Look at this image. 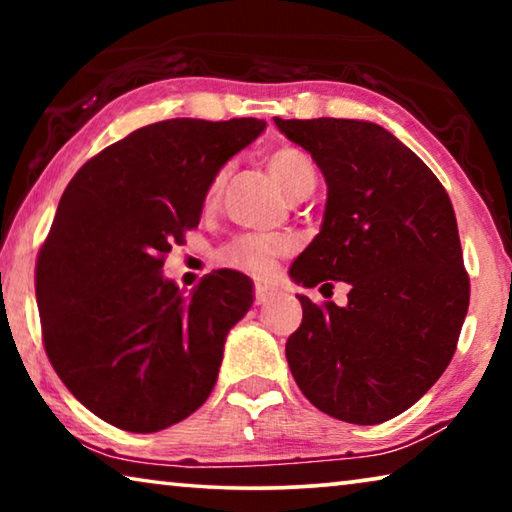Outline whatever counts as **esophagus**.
Returning <instances> with one entry per match:
<instances>
[{
  "label": "esophagus",
  "instance_id": "34e87169",
  "mask_svg": "<svg viewBox=\"0 0 512 512\" xmlns=\"http://www.w3.org/2000/svg\"><path fill=\"white\" fill-rule=\"evenodd\" d=\"M275 296V287H271V284H257L255 287V302L257 305H266L268 300H271Z\"/></svg>",
  "mask_w": 512,
  "mask_h": 512
}]
</instances>
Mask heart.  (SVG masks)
<instances>
[{
    "label": "heart",
    "instance_id": "1",
    "mask_svg": "<svg viewBox=\"0 0 512 512\" xmlns=\"http://www.w3.org/2000/svg\"><path fill=\"white\" fill-rule=\"evenodd\" d=\"M268 171L275 178V183L287 194L291 201L298 196L311 194L316 187V169L305 153L293 149V146H282V149L268 155ZM225 180V171H219L207 187V203H212L219 196ZM289 253L287 239L268 237V235H246L225 246L221 253L223 262L246 271L255 277H268L273 273L277 257Z\"/></svg>",
    "mask_w": 512,
    "mask_h": 512
}]
</instances>
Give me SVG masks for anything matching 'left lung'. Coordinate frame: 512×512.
I'll use <instances>...</instances> for the list:
<instances>
[{"label": "left lung", "instance_id": "8db88e82", "mask_svg": "<svg viewBox=\"0 0 512 512\" xmlns=\"http://www.w3.org/2000/svg\"><path fill=\"white\" fill-rule=\"evenodd\" d=\"M275 126L311 153L327 185L320 232L291 280L350 284L345 307L298 293L291 375L336 420H391L443 375L470 305L452 201L427 164L372 121L275 117Z\"/></svg>", "mask_w": 512, "mask_h": 512}]
</instances>
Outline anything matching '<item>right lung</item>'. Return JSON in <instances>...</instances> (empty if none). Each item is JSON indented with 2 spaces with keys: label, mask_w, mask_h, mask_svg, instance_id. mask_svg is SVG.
I'll return each instance as SVG.
<instances>
[{
  "label": "right lung",
  "mask_w": 512,
  "mask_h": 512,
  "mask_svg": "<svg viewBox=\"0 0 512 512\" xmlns=\"http://www.w3.org/2000/svg\"><path fill=\"white\" fill-rule=\"evenodd\" d=\"M264 128L255 117L158 121L69 180L36 266L42 339L69 393L112 427L167 429L210 397L253 280L219 268L183 293L162 275L164 255Z\"/></svg>",
  "instance_id": "obj_1"
}]
</instances>
